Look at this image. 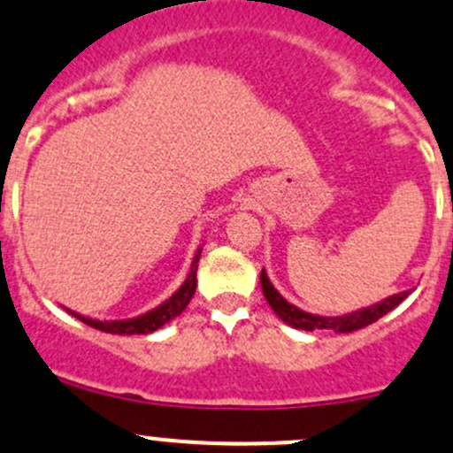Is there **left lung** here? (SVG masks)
I'll use <instances>...</instances> for the list:
<instances>
[{
  "instance_id": "obj_1",
  "label": "left lung",
  "mask_w": 453,
  "mask_h": 453,
  "mask_svg": "<svg viewBox=\"0 0 453 453\" xmlns=\"http://www.w3.org/2000/svg\"><path fill=\"white\" fill-rule=\"evenodd\" d=\"M260 284H263V295H265L266 302H269V306L273 308V312L278 314L284 323H288L290 327H295V330H306V332L334 330V332H339V334H345V332H356V330H360V327L371 326V323L378 321L380 317H384V314L393 311V308H397L399 303H402L403 299L411 295V290H403V293L390 295V297L373 303V306H366V308H360V311L347 312V314H342V317H321V314L306 312V311H302V308L288 303L287 299H284L282 295L275 290L273 284H271L269 275H266L265 269H263V273H260Z\"/></svg>"
}]
</instances>
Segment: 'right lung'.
<instances>
[{
    "instance_id": "obj_1",
    "label": "right lung",
    "mask_w": 453,
    "mask_h": 453,
    "mask_svg": "<svg viewBox=\"0 0 453 453\" xmlns=\"http://www.w3.org/2000/svg\"><path fill=\"white\" fill-rule=\"evenodd\" d=\"M199 256H202V247L197 250L195 254L193 265H190V273L184 280V284L171 295L169 299H165L160 306L151 308L145 314H139V317H132V319H114V321H99V319H90L84 317V314H78L69 308H65L66 312L73 314L75 319H80L82 323L87 326L95 327V330H102L108 332V334H151V332L160 330L165 323H169L171 319L180 317L184 312V308L188 306V302L193 299L195 288H197V263H199Z\"/></svg>"
}]
</instances>
